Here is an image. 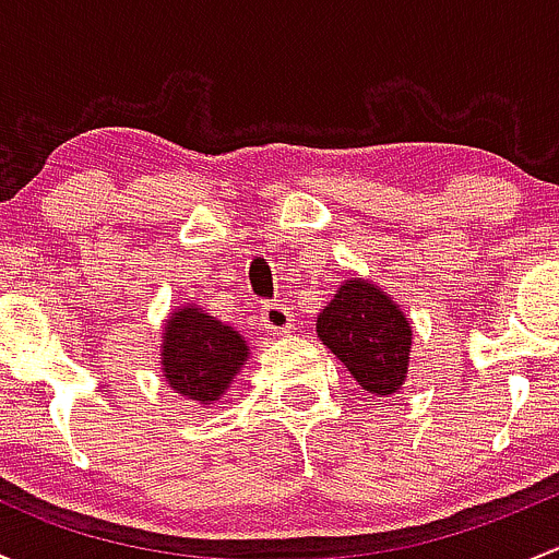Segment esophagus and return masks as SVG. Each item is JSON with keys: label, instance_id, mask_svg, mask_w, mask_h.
Segmentation results:
<instances>
[{"label": "esophagus", "instance_id": "34e87169", "mask_svg": "<svg viewBox=\"0 0 559 559\" xmlns=\"http://www.w3.org/2000/svg\"><path fill=\"white\" fill-rule=\"evenodd\" d=\"M262 321H264V330L273 332V335H284V332L295 330V316L286 306L281 302H267L262 308Z\"/></svg>", "mask_w": 559, "mask_h": 559}]
</instances>
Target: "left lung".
Returning a JSON list of instances; mask_svg holds the SVG:
<instances>
[{
    "label": "left lung",
    "instance_id": "left-lung-1",
    "mask_svg": "<svg viewBox=\"0 0 559 559\" xmlns=\"http://www.w3.org/2000/svg\"><path fill=\"white\" fill-rule=\"evenodd\" d=\"M316 332L365 392L384 397L403 386L414 330L397 302L376 284L346 281L316 319Z\"/></svg>",
    "mask_w": 559,
    "mask_h": 559
}]
</instances>
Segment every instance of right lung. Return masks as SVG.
I'll return each mask as SVG.
<instances>
[{
    "mask_svg": "<svg viewBox=\"0 0 559 559\" xmlns=\"http://www.w3.org/2000/svg\"><path fill=\"white\" fill-rule=\"evenodd\" d=\"M162 337V373L167 384L200 405L216 403L248 359L243 335L197 306L178 308L167 319Z\"/></svg>",
    "mask_w": 559,
    "mask_h": 559,
    "instance_id": "1",
    "label": "right lung"
}]
</instances>
